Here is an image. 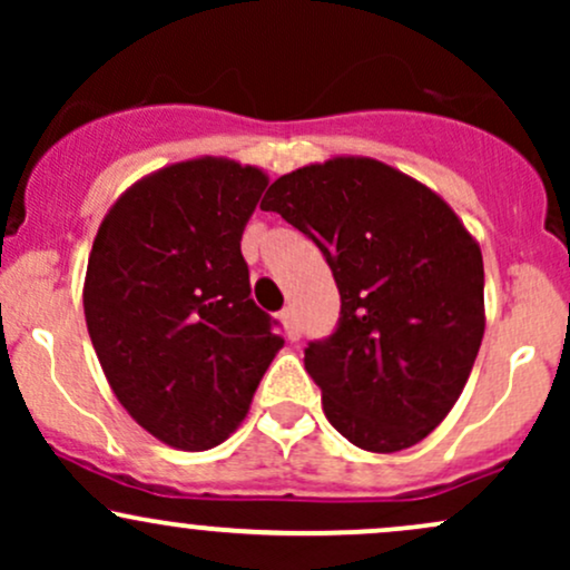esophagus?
<instances>
[{
	"label": "esophagus",
	"instance_id": "34e87169",
	"mask_svg": "<svg viewBox=\"0 0 570 570\" xmlns=\"http://www.w3.org/2000/svg\"><path fill=\"white\" fill-rule=\"evenodd\" d=\"M278 318H281V322H284L286 337H289V340H299V337H303V326H299L297 316H294L292 307H284V311L278 313Z\"/></svg>",
	"mask_w": 570,
	"mask_h": 570
}]
</instances>
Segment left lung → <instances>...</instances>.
Returning <instances> with one entry per match:
<instances>
[{
    "mask_svg": "<svg viewBox=\"0 0 570 570\" xmlns=\"http://www.w3.org/2000/svg\"><path fill=\"white\" fill-rule=\"evenodd\" d=\"M259 208L307 235L335 276L337 326L305 348L332 426L372 453L429 436L461 396L485 332L482 254L453 208L370 158L297 168Z\"/></svg>",
    "mask_w": 570,
    "mask_h": 570,
    "instance_id": "1",
    "label": "left lung"
}]
</instances>
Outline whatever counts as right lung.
<instances>
[{
	"instance_id": "obj_1",
	"label": "right lung",
	"mask_w": 570,
	"mask_h": 570,
	"mask_svg": "<svg viewBox=\"0 0 570 570\" xmlns=\"http://www.w3.org/2000/svg\"><path fill=\"white\" fill-rule=\"evenodd\" d=\"M265 187L259 168L233 160L176 163L98 227L82 299L90 343L122 407L171 448L225 442L284 345L240 254Z\"/></svg>"
}]
</instances>
